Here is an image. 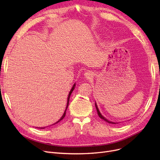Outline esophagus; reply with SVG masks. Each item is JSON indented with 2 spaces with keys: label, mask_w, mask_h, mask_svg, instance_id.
<instances>
[{
  "label": "esophagus",
  "mask_w": 160,
  "mask_h": 160,
  "mask_svg": "<svg viewBox=\"0 0 160 160\" xmlns=\"http://www.w3.org/2000/svg\"><path fill=\"white\" fill-rule=\"evenodd\" d=\"M92 75L93 74H92L91 72H90V71H87L85 72V77H88V78H90V77H91Z\"/></svg>",
  "instance_id": "esophagus-1"
}]
</instances>
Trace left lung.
I'll return each mask as SVG.
<instances>
[{"label":"left lung","instance_id":"8db88e82","mask_svg":"<svg viewBox=\"0 0 160 160\" xmlns=\"http://www.w3.org/2000/svg\"><path fill=\"white\" fill-rule=\"evenodd\" d=\"M95 108H96L97 111H98V115H99V117L101 119H103L104 121H105L106 122H108V123H113V124H116V123H115V122H110V121H108L107 119L103 117V116L101 114L100 111H99V109H98V105H97L96 103H95Z\"/></svg>","mask_w":160,"mask_h":160}]
</instances>
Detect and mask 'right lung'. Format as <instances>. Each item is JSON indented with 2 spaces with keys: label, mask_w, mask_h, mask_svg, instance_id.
Returning a JSON list of instances; mask_svg holds the SVG:
<instances>
[{
  "label": "right lung",
  "mask_w": 160,
  "mask_h": 160,
  "mask_svg": "<svg viewBox=\"0 0 160 160\" xmlns=\"http://www.w3.org/2000/svg\"><path fill=\"white\" fill-rule=\"evenodd\" d=\"M75 84H74V85H73V86H72V89H71V91H70V92H69V93L68 98H67V107H66V109H65V112H64L63 115H62V117L59 119V121H57V122L56 123H55L54 124H52V125H55V124H56V123H59V122H61V121L62 119H63V118H65V115H66V111H67V108H68V105H69V98H70V96H71V94L72 93V91H73V90H74V89H75ZM40 128V129H44V128Z\"/></svg>",
  "instance_id": "1"
}]
</instances>
